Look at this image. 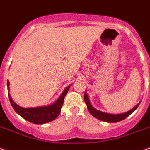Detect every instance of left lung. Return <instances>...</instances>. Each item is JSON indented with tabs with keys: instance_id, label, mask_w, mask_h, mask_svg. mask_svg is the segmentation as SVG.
Returning a JSON list of instances; mask_svg holds the SVG:
<instances>
[{
	"instance_id": "1",
	"label": "left lung",
	"mask_w": 150,
	"mask_h": 150,
	"mask_svg": "<svg viewBox=\"0 0 150 150\" xmlns=\"http://www.w3.org/2000/svg\"><path fill=\"white\" fill-rule=\"evenodd\" d=\"M84 101L86 103L89 112H90V114L92 115L93 117H94L95 118L98 119L100 120L104 121V122H116L124 120L125 118H127V117H129L135 110H137L138 106H139V103H140V102H139V103H138L136 106H134L132 110H130L128 111V112H127L122 113V114H110V113H106V112H101V111L100 110H96L94 107H93L92 105L90 104V100H89V97L88 96L86 95V93H84Z\"/></svg>"
}]
</instances>
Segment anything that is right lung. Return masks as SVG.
I'll use <instances>...</instances> for the list:
<instances>
[{
    "instance_id": "1",
    "label": "right lung",
    "mask_w": 150,
    "mask_h": 150,
    "mask_svg": "<svg viewBox=\"0 0 150 150\" xmlns=\"http://www.w3.org/2000/svg\"><path fill=\"white\" fill-rule=\"evenodd\" d=\"M9 81L7 80L8 90H9ZM69 88H70V86L64 90L59 99L53 104L45 106L33 107V108H23L13 102L9 93H8V96H9L11 106H13L16 112L18 113L21 117L25 119L26 120L35 123V124H43V123L54 120L58 117V115L60 114L61 107L64 104V97L67 93Z\"/></svg>"
}]
</instances>
